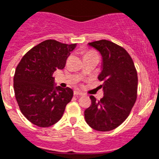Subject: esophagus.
Masks as SVG:
<instances>
[{"label": "esophagus", "instance_id": "esophagus-1", "mask_svg": "<svg viewBox=\"0 0 159 159\" xmlns=\"http://www.w3.org/2000/svg\"><path fill=\"white\" fill-rule=\"evenodd\" d=\"M73 94H75V95H77V96H82V95H84V94H82V92L77 91V90H75V91H74V93H73Z\"/></svg>", "mask_w": 159, "mask_h": 159}]
</instances>
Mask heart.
<instances>
[{"label": "heart", "instance_id": "b5f03b06", "mask_svg": "<svg viewBox=\"0 0 159 159\" xmlns=\"http://www.w3.org/2000/svg\"><path fill=\"white\" fill-rule=\"evenodd\" d=\"M92 53H94V52H87V53H86V54H92Z\"/></svg>", "mask_w": 159, "mask_h": 159}]
</instances>
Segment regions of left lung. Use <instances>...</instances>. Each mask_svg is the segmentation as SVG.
I'll return each mask as SVG.
<instances>
[{
    "label": "left lung",
    "mask_w": 159,
    "mask_h": 159,
    "mask_svg": "<svg viewBox=\"0 0 159 159\" xmlns=\"http://www.w3.org/2000/svg\"><path fill=\"white\" fill-rule=\"evenodd\" d=\"M88 44L102 56V71L98 78L103 82L100 86L103 97L96 101L90 96L91 105L85 110V120L94 130L111 131L127 119L137 100V69L130 55L122 47L106 39Z\"/></svg>",
    "instance_id": "1"
}]
</instances>
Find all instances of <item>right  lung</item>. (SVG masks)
I'll return each mask as SVG.
<instances>
[{
    "mask_svg": "<svg viewBox=\"0 0 159 159\" xmlns=\"http://www.w3.org/2000/svg\"><path fill=\"white\" fill-rule=\"evenodd\" d=\"M77 44L48 39L24 55L14 77L15 98L20 111L39 127L52 126L61 120L73 91L55 86L53 73L63 69Z\"/></svg>",
    "mask_w": 159,
    "mask_h": 159,
    "instance_id": "1",
    "label": "right lung"
}]
</instances>
